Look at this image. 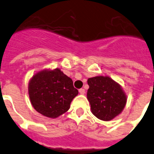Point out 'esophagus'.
<instances>
[{
    "mask_svg": "<svg viewBox=\"0 0 154 154\" xmlns=\"http://www.w3.org/2000/svg\"><path fill=\"white\" fill-rule=\"evenodd\" d=\"M79 93L81 94H85V89H83V88L80 89V90H79Z\"/></svg>",
    "mask_w": 154,
    "mask_h": 154,
    "instance_id": "esophagus-1",
    "label": "esophagus"
}]
</instances>
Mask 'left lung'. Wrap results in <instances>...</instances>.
<instances>
[{
  "label": "left lung",
  "instance_id": "1",
  "mask_svg": "<svg viewBox=\"0 0 154 154\" xmlns=\"http://www.w3.org/2000/svg\"><path fill=\"white\" fill-rule=\"evenodd\" d=\"M87 97L94 116L109 121L121 113L126 104V95L122 87L109 77L88 78Z\"/></svg>",
  "mask_w": 154,
  "mask_h": 154
}]
</instances>
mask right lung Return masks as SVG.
<instances>
[{"label":"right lung","instance_id":"1","mask_svg":"<svg viewBox=\"0 0 154 154\" xmlns=\"http://www.w3.org/2000/svg\"><path fill=\"white\" fill-rule=\"evenodd\" d=\"M31 103L45 117H59L69 110L72 100L78 94L71 78L60 69H43L35 73L29 83Z\"/></svg>","mask_w":154,"mask_h":154}]
</instances>
